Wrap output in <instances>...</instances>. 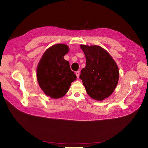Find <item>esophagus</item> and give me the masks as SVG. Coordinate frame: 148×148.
Segmentation results:
<instances>
[{
	"mask_svg": "<svg viewBox=\"0 0 148 148\" xmlns=\"http://www.w3.org/2000/svg\"><path fill=\"white\" fill-rule=\"evenodd\" d=\"M79 73H80L79 71H76V73H75L76 75H77V77L78 78H79Z\"/></svg>",
	"mask_w": 148,
	"mask_h": 148,
	"instance_id": "34e87169",
	"label": "esophagus"
}]
</instances>
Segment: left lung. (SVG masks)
Segmentation results:
<instances>
[{
    "label": "left lung",
    "mask_w": 148,
    "mask_h": 148,
    "mask_svg": "<svg viewBox=\"0 0 148 148\" xmlns=\"http://www.w3.org/2000/svg\"><path fill=\"white\" fill-rule=\"evenodd\" d=\"M80 47L86 62L79 78L89 96L96 101L104 100L112 94L117 85V65L109 53L101 46L81 45Z\"/></svg>",
    "instance_id": "1"
}]
</instances>
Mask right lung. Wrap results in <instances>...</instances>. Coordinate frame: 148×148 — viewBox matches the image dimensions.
<instances>
[{
  "label": "right lung",
  "instance_id": "right-lung-1",
  "mask_svg": "<svg viewBox=\"0 0 148 148\" xmlns=\"http://www.w3.org/2000/svg\"><path fill=\"white\" fill-rule=\"evenodd\" d=\"M68 46L58 44L44 53L37 67V79L40 88L53 99L63 97L68 92L77 76L70 69L69 62L64 59L69 52Z\"/></svg>",
  "mask_w": 148,
  "mask_h": 148
}]
</instances>
